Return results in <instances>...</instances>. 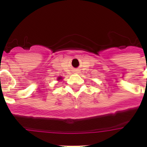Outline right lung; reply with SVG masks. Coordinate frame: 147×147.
I'll use <instances>...</instances> for the list:
<instances>
[{
    "mask_svg": "<svg viewBox=\"0 0 147 147\" xmlns=\"http://www.w3.org/2000/svg\"><path fill=\"white\" fill-rule=\"evenodd\" d=\"M60 79H61V77H59V78H58V80H60Z\"/></svg>",
    "mask_w": 147,
    "mask_h": 147,
    "instance_id": "1",
    "label": "right lung"
}]
</instances>
